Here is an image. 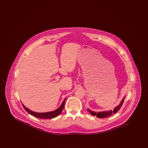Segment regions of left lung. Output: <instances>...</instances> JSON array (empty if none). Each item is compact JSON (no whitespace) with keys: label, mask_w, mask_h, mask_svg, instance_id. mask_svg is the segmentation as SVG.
I'll return each mask as SVG.
<instances>
[{"label":"left lung","mask_w":148,"mask_h":148,"mask_svg":"<svg viewBox=\"0 0 148 148\" xmlns=\"http://www.w3.org/2000/svg\"><path fill=\"white\" fill-rule=\"evenodd\" d=\"M124 101V98L123 99L121 103H120L119 105L117 106H116L114 109L113 110H110V111H106V112H99V113H97L96 112H92L89 110V109H88V110L89 112V113H90L92 114V115L93 116H97V118H108V117H109L110 116H112L114 114H115L116 113H117L119 110L121 106L123 105V102Z\"/></svg>","instance_id":"left-lung-1"}]
</instances>
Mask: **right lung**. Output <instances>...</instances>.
<instances>
[{
    "label": "right lung",
    "mask_w": 148,
    "mask_h": 148,
    "mask_svg": "<svg viewBox=\"0 0 148 148\" xmlns=\"http://www.w3.org/2000/svg\"><path fill=\"white\" fill-rule=\"evenodd\" d=\"M66 98L64 99L63 102L62 103V105L60 106L56 110L51 112H47V113H36L34 112L33 111H31L30 110L28 109L27 108H26L25 106H24L22 104V106L24 107V108L25 109V110L29 113L30 115L38 118H40V119H52L54 118H56V116H58L60 114V113H62V112L63 110L64 106V104H65V101Z\"/></svg>",
    "instance_id": "obj_1"
}]
</instances>
